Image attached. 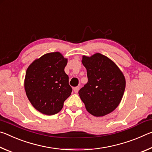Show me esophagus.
Listing matches in <instances>:
<instances>
[{
  "instance_id": "34e87169",
  "label": "esophagus",
  "mask_w": 152,
  "mask_h": 152,
  "mask_svg": "<svg viewBox=\"0 0 152 152\" xmlns=\"http://www.w3.org/2000/svg\"><path fill=\"white\" fill-rule=\"evenodd\" d=\"M79 89H80V87L79 86H76V87H74V88H73L74 91V92H75V93H78Z\"/></svg>"
}]
</instances>
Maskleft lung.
Returning <instances> with one entry per match:
<instances>
[{"label":"left lung","mask_w":152,"mask_h":152,"mask_svg":"<svg viewBox=\"0 0 152 152\" xmlns=\"http://www.w3.org/2000/svg\"><path fill=\"white\" fill-rule=\"evenodd\" d=\"M88 82L78 93L86 109L95 117H102L119 106L125 89V78L116 64L107 56L96 53L82 56Z\"/></svg>","instance_id":"left-lung-1"}]
</instances>
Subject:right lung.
I'll return each mask as SVG.
<instances>
[{
  "label": "right lung",
  "instance_id": "right-lung-1",
  "mask_svg": "<svg viewBox=\"0 0 152 152\" xmlns=\"http://www.w3.org/2000/svg\"><path fill=\"white\" fill-rule=\"evenodd\" d=\"M68 63L61 53H48L36 59L27 69L24 86L27 96L38 111L47 115L60 111L72 91L64 72Z\"/></svg>",
  "mask_w": 152,
  "mask_h": 152
}]
</instances>
